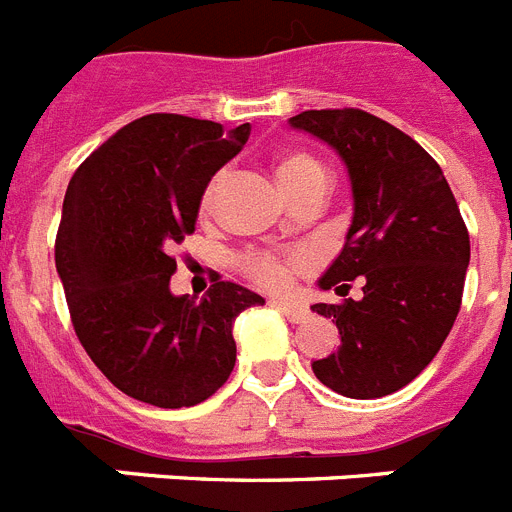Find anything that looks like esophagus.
I'll use <instances>...</instances> for the list:
<instances>
[{"mask_svg":"<svg viewBox=\"0 0 512 512\" xmlns=\"http://www.w3.org/2000/svg\"><path fill=\"white\" fill-rule=\"evenodd\" d=\"M274 308L282 310L290 323H303L308 318V308L300 303H292V300H274Z\"/></svg>","mask_w":512,"mask_h":512,"instance_id":"34e87169","label":"esophagus"}]
</instances>
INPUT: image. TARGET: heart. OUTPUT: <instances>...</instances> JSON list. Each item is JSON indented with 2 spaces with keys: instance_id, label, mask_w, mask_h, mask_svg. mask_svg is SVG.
Wrapping results in <instances>:
<instances>
[{
  "instance_id": "obj_1",
  "label": "heart",
  "mask_w": 512,
  "mask_h": 512,
  "mask_svg": "<svg viewBox=\"0 0 512 512\" xmlns=\"http://www.w3.org/2000/svg\"><path fill=\"white\" fill-rule=\"evenodd\" d=\"M277 181L285 189V194L295 196L300 191L310 189V186H326L329 176L323 165L316 157L305 155V152H285L277 160ZM222 186H225V173H217L212 181L207 183L202 199H199V214L202 217H212L217 204H220ZM243 272L259 282L266 290H285L290 287L292 277L310 266V256L303 251L277 253V251H248L240 259Z\"/></svg>"
}]
</instances>
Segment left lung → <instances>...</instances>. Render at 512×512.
I'll return each mask as SVG.
<instances>
[{"label": "left lung", "mask_w": 512, "mask_h": 512, "mask_svg": "<svg viewBox=\"0 0 512 512\" xmlns=\"http://www.w3.org/2000/svg\"><path fill=\"white\" fill-rule=\"evenodd\" d=\"M290 126L334 147L355 199L342 253L318 287L344 298L360 279L362 298L310 305L334 318L342 336L313 373L347 399H381L412 383L453 329L469 230L440 165L388 121L360 108H326L298 113Z\"/></svg>", "instance_id": "obj_1"}]
</instances>
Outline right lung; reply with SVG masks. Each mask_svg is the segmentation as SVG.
<instances>
[{
  "mask_svg": "<svg viewBox=\"0 0 512 512\" xmlns=\"http://www.w3.org/2000/svg\"><path fill=\"white\" fill-rule=\"evenodd\" d=\"M251 126L150 113L74 170L56 233V272L74 334L113 386L160 409L202 404L235 368L233 323L264 298L214 282L173 295V246L194 233L207 183Z\"/></svg>",
  "mask_w": 512,
  "mask_h": 512,
  "instance_id": "1",
  "label": "right lung"
}]
</instances>
